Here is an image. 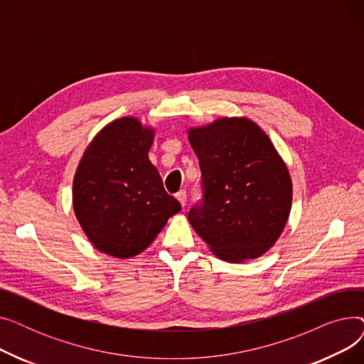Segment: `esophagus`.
<instances>
[{"mask_svg": "<svg viewBox=\"0 0 364 364\" xmlns=\"http://www.w3.org/2000/svg\"><path fill=\"white\" fill-rule=\"evenodd\" d=\"M176 198H177V200L181 203V206L184 208V206H186V200H187L186 190H180V192L176 195Z\"/></svg>", "mask_w": 364, "mask_h": 364, "instance_id": "34e87169", "label": "esophagus"}]
</instances>
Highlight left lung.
<instances>
[{
	"label": "left lung",
	"instance_id": "left-lung-1",
	"mask_svg": "<svg viewBox=\"0 0 364 364\" xmlns=\"http://www.w3.org/2000/svg\"><path fill=\"white\" fill-rule=\"evenodd\" d=\"M202 171L203 203L188 213L209 251L227 262L264 255L292 206L289 169L264 129L246 117H223L187 129Z\"/></svg>",
	"mask_w": 364,
	"mask_h": 364
}]
</instances>
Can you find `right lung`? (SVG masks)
Here are the masks:
<instances>
[{
	"label": "right lung",
	"mask_w": 364,
	"mask_h": 364,
	"mask_svg": "<svg viewBox=\"0 0 364 364\" xmlns=\"http://www.w3.org/2000/svg\"><path fill=\"white\" fill-rule=\"evenodd\" d=\"M155 132L136 117L114 119L95 134L75 171V217L95 250L110 257L143 252L181 209L149 159Z\"/></svg>",
	"instance_id": "1"
}]
</instances>
